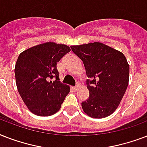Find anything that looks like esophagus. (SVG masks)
<instances>
[{
  "label": "esophagus",
  "instance_id": "34e87169",
  "mask_svg": "<svg viewBox=\"0 0 147 147\" xmlns=\"http://www.w3.org/2000/svg\"><path fill=\"white\" fill-rule=\"evenodd\" d=\"M79 88H80V86L78 85H77L76 86H75V87H72V88H73V90L75 91V92H77L78 89H79Z\"/></svg>",
  "mask_w": 147,
  "mask_h": 147
}]
</instances>
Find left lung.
I'll use <instances>...</instances> for the list:
<instances>
[{
    "mask_svg": "<svg viewBox=\"0 0 147 147\" xmlns=\"http://www.w3.org/2000/svg\"><path fill=\"white\" fill-rule=\"evenodd\" d=\"M71 49L85 65L89 98L82 102L85 114L93 118L109 116L120 105L129 82L130 67L123 53L94 42Z\"/></svg>",
    "mask_w": 147,
    "mask_h": 147,
    "instance_id": "1",
    "label": "left lung"
}]
</instances>
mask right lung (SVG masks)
<instances>
[{
  "mask_svg": "<svg viewBox=\"0 0 147 147\" xmlns=\"http://www.w3.org/2000/svg\"><path fill=\"white\" fill-rule=\"evenodd\" d=\"M70 50L66 45L49 42L31 47L18 56L14 69L17 89L36 115L55 114L69 93V85L60 82L56 65ZM53 78L56 80L51 81Z\"/></svg>",
  "mask_w": 147,
  "mask_h": 147,
  "instance_id": "1",
  "label": "right lung"
}]
</instances>
